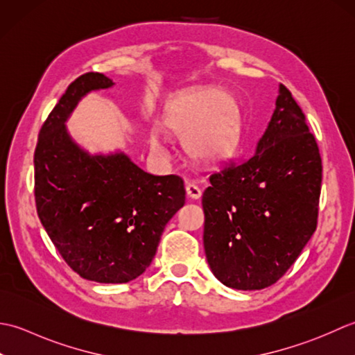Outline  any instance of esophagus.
Returning a JSON list of instances; mask_svg holds the SVG:
<instances>
[{"label":"esophagus","instance_id":"esophagus-1","mask_svg":"<svg viewBox=\"0 0 355 355\" xmlns=\"http://www.w3.org/2000/svg\"><path fill=\"white\" fill-rule=\"evenodd\" d=\"M185 190H187V196L191 198V199H199L202 196V190L196 184H193V182H187Z\"/></svg>","mask_w":355,"mask_h":355}]
</instances>
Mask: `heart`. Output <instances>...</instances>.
<instances>
[{
	"label": "heart",
	"instance_id": "b5f03b06",
	"mask_svg": "<svg viewBox=\"0 0 355 355\" xmlns=\"http://www.w3.org/2000/svg\"><path fill=\"white\" fill-rule=\"evenodd\" d=\"M164 127L185 139L187 153L204 165L227 161L236 153L242 137V116L236 101L216 87L178 96L167 107ZM148 142L156 153L164 150L157 135H151Z\"/></svg>",
	"mask_w": 355,
	"mask_h": 355
}]
</instances>
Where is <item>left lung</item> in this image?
<instances>
[{
    "label": "left lung",
    "mask_w": 355,
    "mask_h": 355,
    "mask_svg": "<svg viewBox=\"0 0 355 355\" xmlns=\"http://www.w3.org/2000/svg\"><path fill=\"white\" fill-rule=\"evenodd\" d=\"M320 188L315 137L280 84L254 153L213 173L202 196L205 256L218 280L243 291L276 284L315 231Z\"/></svg>",
    "instance_id": "left-lung-1"
}]
</instances>
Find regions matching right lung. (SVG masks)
I'll return each mask as SVG.
<instances>
[{
    "label": "right lung",
    "mask_w": 355,
    "mask_h": 355,
    "mask_svg": "<svg viewBox=\"0 0 355 355\" xmlns=\"http://www.w3.org/2000/svg\"><path fill=\"white\" fill-rule=\"evenodd\" d=\"M113 84L95 71L76 78L42 124L33 157L42 227L70 268L99 284L141 276L185 204L179 176L150 175L122 151L90 155L71 139L66 121L79 101Z\"/></svg>",
    "instance_id": "add662e5"
}]
</instances>
